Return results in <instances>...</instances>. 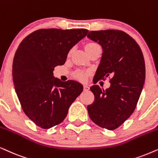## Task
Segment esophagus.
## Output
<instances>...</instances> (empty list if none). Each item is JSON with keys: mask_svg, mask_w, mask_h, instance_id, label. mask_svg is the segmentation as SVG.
<instances>
[{"mask_svg": "<svg viewBox=\"0 0 158 158\" xmlns=\"http://www.w3.org/2000/svg\"><path fill=\"white\" fill-rule=\"evenodd\" d=\"M89 86H87V85H84V91L87 92V91H89Z\"/></svg>", "mask_w": 158, "mask_h": 158, "instance_id": "esophagus-1", "label": "esophagus"}]
</instances>
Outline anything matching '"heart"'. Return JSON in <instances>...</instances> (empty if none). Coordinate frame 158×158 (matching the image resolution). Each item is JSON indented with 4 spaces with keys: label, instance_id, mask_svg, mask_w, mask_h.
Instances as JSON below:
<instances>
[{
    "label": "heart",
    "instance_id": "b5f03b06",
    "mask_svg": "<svg viewBox=\"0 0 158 158\" xmlns=\"http://www.w3.org/2000/svg\"><path fill=\"white\" fill-rule=\"evenodd\" d=\"M98 48H100L98 44L94 43V42H87V43H86L85 44V45H84V48H85L86 52H87L88 55ZM71 53V50L69 52V56H70ZM88 76H89V73L85 72V71H77L73 73V78H74L75 79H77V80L80 81H85L87 80Z\"/></svg>",
    "mask_w": 158,
    "mask_h": 158
}]
</instances>
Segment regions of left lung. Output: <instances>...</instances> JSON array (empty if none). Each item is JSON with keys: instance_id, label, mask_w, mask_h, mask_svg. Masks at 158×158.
<instances>
[{"instance_id": "obj_1", "label": "left lung", "mask_w": 158, "mask_h": 158, "mask_svg": "<svg viewBox=\"0 0 158 158\" xmlns=\"http://www.w3.org/2000/svg\"><path fill=\"white\" fill-rule=\"evenodd\" d=\"M87 37L102 48L95 82L111 77L108 89L90 87L94 101L87 106L88 113L99 127L114 130L132 114L137 104L145 80L144 56L136 42L123 31H91Z\"/></svg>"}]
</instances>
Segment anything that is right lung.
<instances>
[{"label":"right lung","mask_w":158,"mask_h":158,"mask_svg":"<svg viewBox=\"0 0 158 158\" xmlns=\"http://www.w3.org/2000/svg\"><path fill=\"white\" fill-rule=\"evenodd\" d=\"M87 32L85 29H38L25 37L16 50L12 66L16 94L25 114L40 128L61 123L83 91L80 83L61 81L52 71L65 64L69 50Z\"/></svg>","instance_id":"right-lung-1"}]
</instances>
